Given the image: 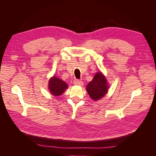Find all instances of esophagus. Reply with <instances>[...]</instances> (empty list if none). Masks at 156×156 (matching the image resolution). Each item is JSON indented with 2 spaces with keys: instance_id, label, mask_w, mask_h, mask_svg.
I'll list each match as a JSON object with an SVG mask.
<instances>
[{
  "instance_id": "esophagus-1",
  "label": "esophagus",
  "mask_w": 156,
  "mask_h": 156,
  "mask_svg": "<svg viewBox=\"0 0 156 156\" xmlns=\"http://www.w3.org/2000/svg\"><path fill=\"white\" fill-rule=\"evenodd\" d=\"M73 84H75V85H79V86H83V81H80V80H79V79H75L73 81Z\"/></svg>"
}]
</instances>
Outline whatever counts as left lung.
Listing matches in <instances>:
<instances>
[{
  "label": "left lung",
  "mask_w": 156,
  "mask_h": 156,
  "mask_svg": "<svg viewBox=\"0 0 156 156\" xmlns=\"http://www.w3.org/2000/svg\"><path fill=\"white\" fill-rule=\"evenodd\" d=\"M108 84L107 79L101 72H98L94 75L92 81L87 86V91L93 100H100L108 90Z\"/></svg>",
  "instance_id": "left-lung-1"
}]
</instances>
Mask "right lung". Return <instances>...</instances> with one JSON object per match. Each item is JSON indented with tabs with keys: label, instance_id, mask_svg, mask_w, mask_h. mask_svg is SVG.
<instances>
[{
	"label": "right lung",
	"instance_id": "obj_1",
	"mask_svg": "<svg viewBox=\"0 0 156 156\" xmlns=\"http://www.w3.org/2000/svg\"><path fill=\"white\" fill-rule=\"evenodd\" d=\"M48 88L51 94L55 96H59L64 93L68 87V84L58 77L53 76L49 81Z\"/></svg>",
	"mask_w": 156,
	"mask_h": 156
}]
</instances>
